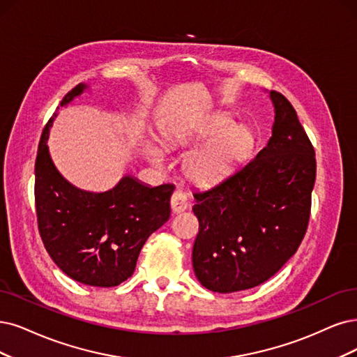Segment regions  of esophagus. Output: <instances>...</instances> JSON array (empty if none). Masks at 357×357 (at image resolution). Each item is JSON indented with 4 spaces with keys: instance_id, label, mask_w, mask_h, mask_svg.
<instances>
[{
    "instance_id": "34e87169",
    "label": "esophagus",
    "mask_w": 357,
    "mask_h": 357,
    "mask_svg": "<svg viewBox=\"0 0 357 357\" xmlns=\"http://www.w3.org/2000/svg\"><path fill=\"white\" fill-rule=\"evenodd\" d=\"M170 207H172V212H174V213H181V212H183V210H187L188 208L187 195L183 194L182 191H175L174 194H172Z\"/></svg>"
}]
</instances>
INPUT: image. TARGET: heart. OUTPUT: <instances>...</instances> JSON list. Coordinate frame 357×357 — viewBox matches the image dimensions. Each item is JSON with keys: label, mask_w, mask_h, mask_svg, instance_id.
I'll return each mask as SVG.
<instances>
[{"label": "heart", "mask_w": 357, "mask_h": 357, "mask_svg": "<svg viewBox=\"0 0 357 357\" xmlns=\"http://www.w3.org/2000/svg\"><path fill=\"white\" fill-rule=\"evenodd\" d=\"M200 149L194 150L185 160L183 169L188 178L197 183H212L227 174L253 153L256 147L255 132L247 126H235L231 117L219 116L192 132L172 134L167 147L175 149L190 139H210ZM150 154L160 160V154L150 150Z\"/></svg>", "instance_id": "b5f03b06"}]
</instances>
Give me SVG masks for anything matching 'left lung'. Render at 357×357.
I'll return each mask as SVG.
<instances>
[{
	"instance_id": "obj_1",
	"label": "left lung",
	"mask_w": 357,
	"mask_h": 357,
	"mask_svg": "<svg viewBox=\"0 0 357 357\" xmlns=\"http://www.w3.org/2000/svg\"><path fill=\"white\" fill-rule=\"evenodd\" d=\"M275 122L268 145L203 191H194L199 234L197 280L210 291L235 293L268 281L306 234L316 178L313 145L281 92L271 91Z\"/></svg>"
}]
</instances>
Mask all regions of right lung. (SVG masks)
<instances>
[{"instance_id": "obj_1", "label": "right lung", "mask_w": 357, "mask_h": 357, "mask_svg": "<svg viewBox=\"0 0 357 357\" xmlns=\"http://www.w3.org/2000/svg\"><path fill=\"white\" fill-rule=\"evenodd\" d=\"M88 86L76 85L60 105ZM52 116L38 145L35 206L38 229L48 255L72 280L91 287H116L134 273L142 245L170 218L175 187H149L123 176L104 192L79 190L52 163L48 151Z\"/></svg>"}]
</instances>
